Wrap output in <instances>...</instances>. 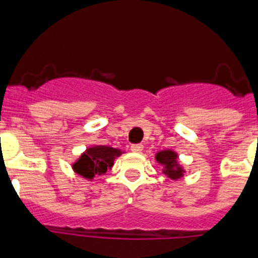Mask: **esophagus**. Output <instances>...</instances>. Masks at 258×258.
I'll use <instances>...</instances> for the list:
<instances>
[{"label": "esophagus", "instance_id": "1", "mask_svg": "<svg viewBox=\"0 0 258 258\" xmlns=\"http://www.w3.org/2000/svg\"><path fill=\"white\" fill-rule=\"evenodd\" d=\"M131 151L135 152V153H140L143 151V145L142 144H134L131 145Z\"/></svg>", "mask_w": 258, "mask_h": 258}]
</instances>
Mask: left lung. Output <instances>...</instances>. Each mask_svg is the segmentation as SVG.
Masks as SVG:
<instances>
[{
    "mask_svg": "<svg viewBox=\"0 0 258 258\" xmlns=\"http://www.w3.org/2000/svg\"><path fill=\"white\" fill-rule=\"evenodd\" d=\"M156 160L163 165V172L165 175H167V178L170 179H178L183 175L182 167L178 165V161H176V154L171 151H163L157 153Z\"/></svg>",
    "mask_w": 258,
    "mask_h": 258,
    "instance_id": "obj_1",
    "label": "left lung"
}]
</instances>
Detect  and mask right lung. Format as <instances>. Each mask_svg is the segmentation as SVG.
Masks as SVG:
<instances>
[{
    "label": "right lung",
    "instance_id": "add662e5",
    "mask_svg": "<svg viewBox=\"0 0 258 258\" xmlns=\"http://www.w3.org/2000/svg\"><path fill=\"white\" fill-rule=\"evenodd\" d=\"M120 154V151L111 147H93L83 153L78 162L74 163V170L84 178L92 179L95 175H102L110 169L114 158Z\"/></svg>",
    "mask_w": 258,
    "mask_h": 258
}]
</instances>
